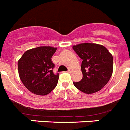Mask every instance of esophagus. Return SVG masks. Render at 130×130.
<instances>
[{"label":"esophagus","instance_id":"esophagus-1","mask_svg":"<svg viewBox=\"0 0 130 130\" xmlns=\"http://www.w3.org/2000/svg\"><path fill=\"white\" fill-rule=\"evenodd\" d=\"M68 72H69V73H71V72H73V69H72V68H68Z\"/></svg>","mask_w":130,"mask_h":130}]
</instances>
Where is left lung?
<instances>
[{"label": "left lung", "instance_id": "obj_1", "mask_svg": "<svg viewBox=\"0 0 130 130\" xmlns=\"http://www.w3.org/2000/svg\"><path fill=\"white\" fill-rule=\"evenodd\" d=\"M72 48L83 60V78L74 82V87L83 93L92 94L107 85L113 73V56L103 45L84 43Z\"/></svg>", "mask_w": 130, "mask_h": 130}]
</instances>
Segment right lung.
I'll return each instance as SVG.
<instances>
[{
  "instance_id": "right-lung-1",
  "label": "right lung",
  "mask_w": 130,
  "mask_h": 130,
  "mask_svg": "<svg viewBox=\"0 0 130 130\" xmlns=\"http://www.w3.org/2000/svg\"><path fill=\"white\" fill-rule=\"evenodd\" d=\"M56 50L50 46L31 49L18 61L21 80L31 93L46 95L56 87L59 73H54L55 65L51 60Z\"/></svg>"
}]
</instances>
